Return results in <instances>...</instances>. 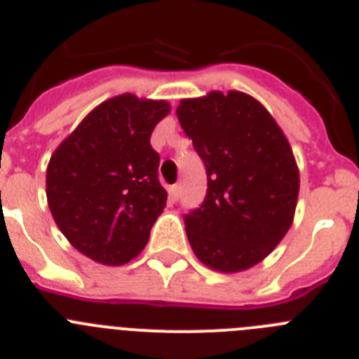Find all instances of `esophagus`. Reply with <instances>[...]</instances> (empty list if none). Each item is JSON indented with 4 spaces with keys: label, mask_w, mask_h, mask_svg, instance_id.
Returning a JSON list of instances; mask_svg holds the SVG:
<instances>
[{
    "label": "esophagus",
    "mask_w": 359,
    "mask_h": 359,
    "mask_svg": "<svg viewBox=\"0 0 359 359\" xmlns=\"http://www.w3.org/2000/svg\"><path fill=\"white\" fill-rule=\"evenodd\" d=\"M180 194H182V187L180 185H172L169 187V199L170 201H177L180 199Z\"/></svg>",
    "instance_id": "34e87169"
}]
</instances>
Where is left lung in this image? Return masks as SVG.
Instances as JSON below:
<instances>
[{"label": "left lung", "mask_w": 359, "mask_h": 359, "mask_svg": "<svg viewBox=\"0 0 359 359\" xmlns=\"http://www.w3.org/2000/svg\"><path fill=\"white\" fill-rule=\"evenodd\" d=\"M176 113L208 176L205 201L185 215L196 257L221 273L259 264L284 239L297 208L300 172L286 135L243 91L183 98Z\"/></svg>", "instance_id": "left-lung-1"}]
</instances>
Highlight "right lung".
<instances>
[{
  "instance_id": "add662e5",
  "label": "right lung",
  "mask_w": 359,
  "mask_h": 359,
  "mask_svg": "<svg viewBox=\"0 0 359 359\" xmlns=\"http://www.w3.org/2000/svg\"><path fill=\"white\" fill-rule=\"evenodd\" d=\"M167 100L133 93L107 98L90 111L53 151L46 199L55 224L91 261L122 266L149 241L167 190L158 182L160 156L151 147Z\"/></svg>"
}]
</instances>
